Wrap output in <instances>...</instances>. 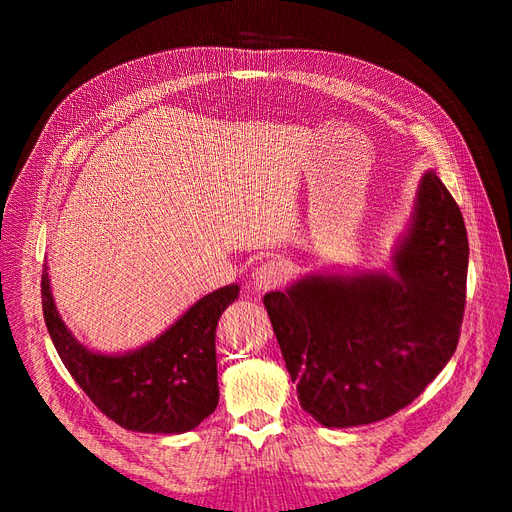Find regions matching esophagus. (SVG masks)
<instances>
[{
    "instance_id": "34e87169",
    "label": "esophagus",
    "mask_w": 512,
    "mask_h": 512,
    "mask_svg": "<svg viewBox=\"0 0 512 512\" xmlns=\"http://www.w3.org/2000/svg\"><path fill=\"white\" fill-rule=\"evenodd\" d=\"M288 279V266L281 259H268V262L259 264L253 275V284L259 292L279 288Z\"/></svg>"
}]
</instances>
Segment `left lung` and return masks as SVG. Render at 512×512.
<instances>
[{
  "label": "left lung",
  "instance_id": "obj_1",
  "mask_svg": "<svg viewBox=\"0 0 512 512\" xmlns=\"http://www.w3.org/2000/svg\"><path fill=\"white\" fill-rule=\"evenodd\" d=\"M391 273L306 275L264 306L303 411L323 427L394 416L449 363L460 341L469 239L447 187L420 180Z\"/></svg>",
  "mask_w": 512,
  "mask_h": 512
}]
</instances>
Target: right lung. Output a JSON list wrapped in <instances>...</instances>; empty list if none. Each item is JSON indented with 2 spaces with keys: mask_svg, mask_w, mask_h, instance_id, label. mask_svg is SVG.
Here are the masks:
<instances>
[{
  "mask_svg": "<svg viewBox=\"0 0 512 512\" xmlns=\"http://www.w3.org/2000/svg\"><path fill=\"white\" fill-rule=\"evenodd\" d=\"M237 295V284L217 288L147 345L101 354L74 339L54 306L48 266L41 275L43 319L65 369L107 418L140 433L191 431L215 411V328Z\"/></svg>",
  "mask_w": 512,
  "mask_h": 512,
  "instance_id": "obj_1",
  "label": "right lung"
}]
</instances>
